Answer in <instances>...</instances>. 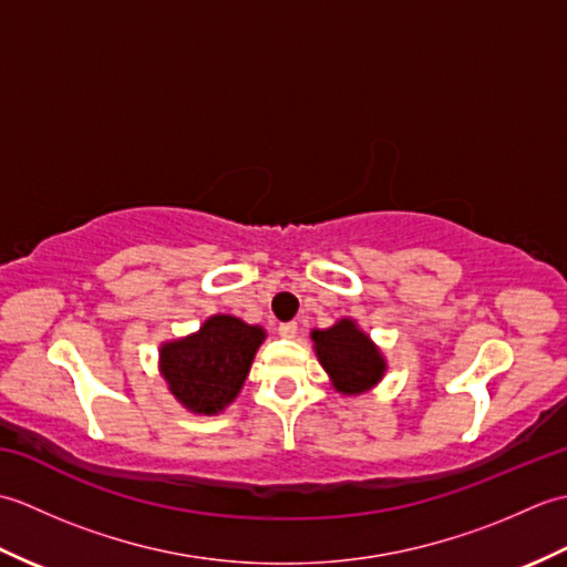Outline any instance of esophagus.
<instances>
[{"label": "esophagus", "mask_w": 567, "mask_h": 567, "mask_svg": "<svg viewBox=\"0 0 567 567\" xmlns=\"http://www.w3.org/2000/svg\"><path fill=\"white\" fill-rule=\"evenodd\" d=\"M277 333H280L282 339H295V336H297V321L280 323V327H277Z\"/></svg>", "instance_id": "esophagus-1"}]
</instances>
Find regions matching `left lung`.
Wrapping results in <instances>:
<instances>
[{"label": "left lung", "instance_id": "obj_1", "mask_svg": "<svg viewBox=\"0 0 567 567\" xmlns=\"http://www.w3.org/2000/svg\"><path fill=\"white\" fill-rule=\"evenodd\" d=\"M321 368L329 372L333 388L343 394H363L382 380L388 363L380 348L358 329L353 319L336 321L331 329L311 331Z\"/></svg>", "mask_w": 567, "mask_h": 567}]
</instances>
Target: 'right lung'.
Returning <instances> with one entry per match:
<instances>
[{
    "label": "right lung",
    "mask_w": 567,
    "mask_h": 567,
    "mask_svg": "<svg viewBox=\"0 0 567 567\" xmlns=\"http://www.w3.org/2000/svg\"><path fill=\"white\" fill-rule=\"evenodd\" d=\"M262 341L260 327L214 315L197 333L161 346V375L189 412L219 414L244 388Z\"/></svg>",
    "instance_id": "1"
}]
</instances>
